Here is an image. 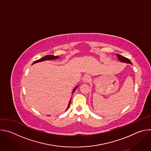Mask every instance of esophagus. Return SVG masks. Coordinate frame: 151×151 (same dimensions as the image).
<instances>
[{
  "instance_id": "34e87169",
  "label": "esophagus",
  "mask_w": 151,
  "mask_h": 151,
  "mask_svg": "<svg viewBox=\"0 0 151 151\" xmlns=\"http://www.w3.org/2000/svg\"><path fill=\"white\" fill-rule=\"evenodd\" d=\"M90 80V76L88 74H85L82 76V82H88Z\"/></svg>"
}]
</instances>
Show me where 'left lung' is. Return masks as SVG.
<instances>
[{"mask_svg": "<svg viewBox=\"0 0 151 151\" xmlns=\"http://www.w3.org/2000/svg\"><path fill=\"white\" fill-rule=\"evenodd\" d=\"M117 57H118L119 60L122 62H124V63H130V64H132V62L130 61V60H129L128 58L125 57H123L121 55H119V54H116Z\"/></svg>", "mask_w": 151, "mask_h": 151, "instance_id": "1", "label": "left lung"}]
</instances>
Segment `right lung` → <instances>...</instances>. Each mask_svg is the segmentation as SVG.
Returning a JSON list of instances; mask_svg holds the SVG:
<instances>
[{"mask_svg":"<svg viewBox=\"0 0 151 151\" xmlns=\"http://www.w3.org/2000/svg\"><path fill=\"white\" fill-rule=\"evenodd\" d=\"M58 58V56H55V55H45V56H44V57H43L42 58H40V59H39V60H37L35 61L33 64H34V63H37V62L44 61V60H47L57 59V58ZM77 87H78V86H76V87L73 89V92L75 91V90L77 88ZM70 103H71V101H70L69 103V104H68L67 109L69 107V106H70Z\"/></svg>","mask_w":151,"mask_h":151,"instance_id":"obj_1","label":"right lung"}]
</instances>
